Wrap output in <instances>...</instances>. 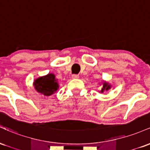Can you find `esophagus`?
I'll list each match as a JSON object with an SVG mask.
<instances>
[{"label":"esophagus","mask_w":150,"mask_h":150,"mask_svg":"<svg viewBox=\"0 0 150 150\" xmlns=\"http://www.w3.org/2000/svg\"><path fill=\"white\" fill-rule=\"evenodd\" d=\"M72 77H73V79H77L79 78V75H76V74H74V75H72Z\"/></svg>","instance_id":"34e87169"}]
</instances>
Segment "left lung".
<instances>
[{
    "instance_id": "1",
    "label": "left lung",
    "mask_w": 150,
    "mask_h": 150,
    "mask_svg": "<svg viewBox=\"0 0 150 150\" xmlns=\"http://www.w3.org/2000/svg\"><path fill=\"white\" fill-rule=\"evenodd\" d=\"M111 87H110V85H108V83H106V82H104V84H103V88L101 89V92H104V90H108V89H109Z\"/></svg>"
}]
</instances>
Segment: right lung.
Returning a JSON list of instances; mask_svg holds the SVG:
<instances>
[{
  "label": "right lung",
  "instance_id": "obj_1",
  "mask_svg": "<svg viewBox=\"0 0 150 150\" xmlns=\"http://www.w3.org/2000/svg\"><path fill=\"white\" fill-rule=\"evenodd\" d=\"M34 85L38 92L45 96L52 95L58 88V84L53 74H49L37 79L34 81Z\"/></svg>",
  "mask_w": 150,
  "mask_h": 150
}]
</instances>
